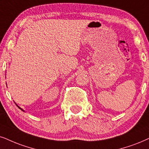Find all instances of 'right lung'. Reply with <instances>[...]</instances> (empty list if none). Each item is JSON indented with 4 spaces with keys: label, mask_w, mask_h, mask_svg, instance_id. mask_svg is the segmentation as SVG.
Instances as JSON below:
<instances>
[{
    "label": "right lung",
    "mask_w": 149,
    "mask_h": 149,
    "mask_svg": "<svg viewBox=\"0 0 149 149\" xmlns=\"http://www.w3.org/2000/svg\"><path fill=\"white\" fill-rule=\"evenodd\" d=\"M16 106H17V107H18V108H19V109H20V107H18V105H17V104H16ZM21 109V110L22 111H23V110H22V109Z\"/></svg>",
    "instance_id": "1"
}]
</instances>
